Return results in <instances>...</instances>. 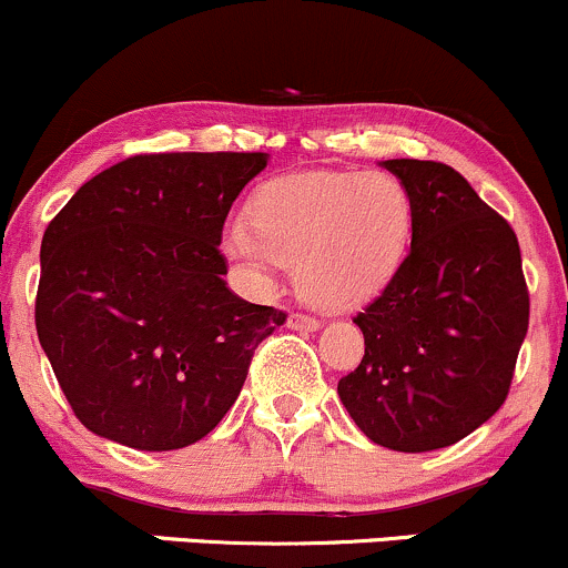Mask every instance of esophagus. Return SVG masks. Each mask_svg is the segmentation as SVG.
Wrapping results in <instances>:
<instances>
[{"label": "esophagus", "instance_id": "34e87169", "mask_svg": "<svg viewBox=\"0 0 568 568\" xmlns=\"http://www.w3.org/2000/svg\"><path fill=\"white\" fill-rule=\"evenodd\" d=\"M286 325H290L292 331H297V333L320 331V320H314V316H308V314H292L290 320H286Z\"/></svg>", "mask_w": 568, "mask_h": 568}]
</instances>
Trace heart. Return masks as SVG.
Returning <instances> with one entry per match:
<instances>
[{
	"label": "heart",
	"mask_w": 568,
	"mask_h": 568,
	"mask_svg": "<svg viewBox=\"0 0 568 568\" xmlns=\"http://www.w3.org/2000/svg\"><path fill=\"white\" fill-rule=\"evenodd\" d=\"M248 227L230 224L222 252L252 282L273 262L295 267L297 290L322 308L371 301L398 271L412 237V194L384 170H314L271 179L246 205Z\"/></svg>",
	"instance_id": "1"
}]
</instances>
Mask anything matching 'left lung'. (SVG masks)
Here are the masks:
<instances>
[{"label": "left lung", "instance_id": "8db88e82", "mask_svg": "<svg viewBox=\"0 0 568 568\" xmlns=\"http://www.w3.org/2000/svg\"><path fill=\"white\" fill-rule=\"evenodd\" d=\"M412 194V246L355 316L365 355L338 398L365 436L395 453H430L501 408L528 333L517 235L442 162L387 160Z\"/></svg>", "mask_w": 568, "mask_h": 568}]
</instances>
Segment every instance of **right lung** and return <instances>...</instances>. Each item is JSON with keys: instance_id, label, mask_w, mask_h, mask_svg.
<instances>
[{"instance_id": "obj_1", "label": "right lung", "mask_w": 568, "mask_h": 568, "mask_svg": "<svg viewBox=\"0 0 568 568\" xmlns=\"http://www.w3.org/2000/svg\"><path fill=\"white\" fill-rule=\"evenodd\" d=\"M267 154L132 156L42 235L34 325L59 387L108 442L168 453L230 412L284 311L237 297L222 227Z\"/></svg>"}]
</instances>
